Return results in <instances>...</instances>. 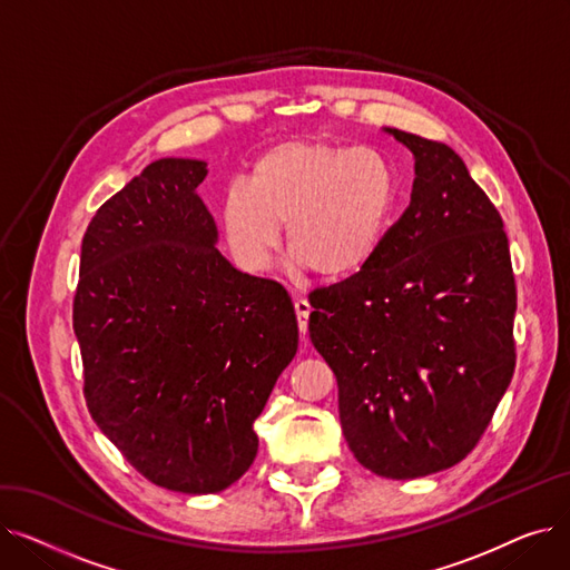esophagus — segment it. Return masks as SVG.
I'll return each mask as SVG.
<instances>
[{"label":"esophagus","mask_w":570,"mask_h":570,"mask_svg":"<svg viewBox=\"0 0 570 570\" xmlns=\"http://www.w3.org/2000/svg\"><path fill=\"white\" fill-rule=\"evenodd\" d=\"M295 316H297V327H301V333L305 335L307 333V321H309V314H312V305L305 301V297H295Z\"/></svg>","instance_id":"1"}]
</instances>
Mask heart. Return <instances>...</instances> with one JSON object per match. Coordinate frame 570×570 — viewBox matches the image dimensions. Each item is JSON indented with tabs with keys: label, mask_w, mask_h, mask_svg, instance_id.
<instances>
[{
	"label": "heart",
	"mask_w": 570,
	"mask_h": 570,
	"mask_svg": "<svg viewBox=\"0 0 570 570\" xmlns=\"http://www.w3.org/2000/svg\"><path fill=\"white\" fill-rule=\"evenodd\" d=\"M397 203L393 164L370 147L286 140L256 161L252 183L222 198V228L237 265L265 273L286 224L293 273L351 277L374 258Z\"/></svg>",
	"instance_id": "b5f03b06"
}]
</instances>
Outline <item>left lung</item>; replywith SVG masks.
<instances>
[{
    "label": "left lung",
    "mask_w": 570,
    "mask_h": 570,
    "mask_svg": "<svg viewBox=\"0 0 570 570\" xmlns=\"http://www.w3.org/2000/svg\"><path fill=\"white\" fill-rule=\"evenodd\" d=\"M413 155L411 200L374 258L309 303L355 460L409 481L462 462L515 370L503 222L445 142L383 129Z\"/></svg>",
    "instance_id": "left-lung-1"
}]
</instances>
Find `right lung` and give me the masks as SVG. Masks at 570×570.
<instances>
[{
	"mask_svg": "<svg viewBox=\"0 0 570 570\" xmlns=\"http://www.w3.org/2000/svg\"><path fill=\"white\" fill-rule=\"evenodd\" d=\"M205 175L200 159H159L108 198L73 301L95 423L147 481L185 494L252 466L254 423L297 351L286 288L217 249Z\"/></svg>",
	"mask_w": 570,
	"mask_h": 570,
	"instance_id": "obj_1",
	"label": "right lung"
}]
</instances>
